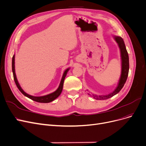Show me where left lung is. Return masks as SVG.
<instances>
[{
	"mask_svg": "<svg viewBox=\"0 0 146 146\" xmlns=\"http://www.w3.org/2000/svg\"><path fill=\"white\" fill-rule=\"evenodd\" d=\"M114 39L115 41L118 44L119 48L120 49V57H121V74H120V77L118 82V84L116 89L110 94L108 95H104V96H98L96 94H89L91 97H92L94 99L96 100H106L112 97L113 96H115L116 94L119 93V92L122 90V88L123 87L125 82L127 79L128 73H129V56L127 50H126V46L125 45L124 41L122 38L120 36H113Z\"/></svg>",
	"mask_w": 146,
	"mask_h": 146,
	"instance_id": "8db88e82",
	"label": "left lung"
}]
</instances>
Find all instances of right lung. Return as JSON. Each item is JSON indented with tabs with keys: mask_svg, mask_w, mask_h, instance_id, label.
<instances>
[{
	"mask_svg": "<svg viewBox=\"0 0 146 146\" xmlns=\"http://www.w3.org/2000/svg\"><path fill=\"white\" fill-rule=\"evenodd\" d=\"M12 73H13V76H14V81L15 82V84L18 88V90L20 91V92L25 96L26 97H28L29 98L32 100L35 101H36V102H39V103H48L51 102V101H54L55 100L56 98H58L60 95L61 94L62 91V87H63V84H64V79L66 76L67 73L70 70V68H67L66 70L64 71V73L62 74V76L60 82V85L58 88L57 90H56L54 92L50 93L49 94L46 95V96H40V97H36V96H31V95H29L27 94L26 92H24V90L21 88L20 86V84H19L17 76H16V74H15V55H13V57H12Z\"/></svg>",
	"mask_w": 146,
	"mask_h": 146,
	"instance_id": "1",
	"label": "right lung"
}]
</instances>
